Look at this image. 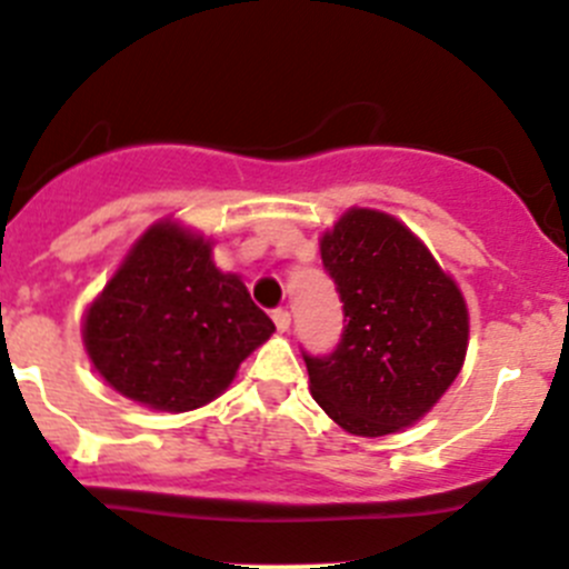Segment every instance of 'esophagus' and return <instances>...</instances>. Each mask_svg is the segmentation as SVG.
Returning a JSON list of instances; mask_svg holds the SVG:
<instances>
[{"mask_svg": "<svg viewBox=\"0 0 569 569\" xmlns=\"http://www.w3.org/2000/svg\"><path fill=\"white\" fill-rule=\"evenodd\" d=\"M271 318H273V323H277L279 331L290 329V312H287V309H273Z\"/></svg>", "mask_w": 569, "mask_h": 569, "instance_id": "obj_1", "label": "esophagus"}]
</instances>
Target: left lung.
<instances>
[{
	"label": "left lung",
	"instance_id": "left-lung-1",
	"mask_svg": "<svg viewBox=\"0 0 569 569\" xmlns=\"http://www.w3.org/2000/svg\"><path fill=\"white\" fill-rule=\"evenodd\" d=\"M348 323L307 357L309 392L340 429L385 437L418 423L459 376L470 318L462 290L398 218L351 207L320 238Z\"/></svg>",
	"mask_w": 569,
	"mask_h": 569
}]
</instances>
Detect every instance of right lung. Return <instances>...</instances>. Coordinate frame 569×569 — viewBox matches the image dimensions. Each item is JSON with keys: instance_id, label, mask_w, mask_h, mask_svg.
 <instances>
[{"instance_id": "obj_1", "label": "right lung", "mask_w": 569, "mask_h": 569, "mask_svg": "<svg viewBox=\"0 0 569 569\" xmlns=\"http://www.w3.org/2000/svg\"><path fill=\"white\" fill-rule=\"evenodd\" d=\"M277 331L212 243L179 221L140 234L82 318L96 373L157 412H190L221 396L240 362Z\"/></svg>"}]
</instances>
